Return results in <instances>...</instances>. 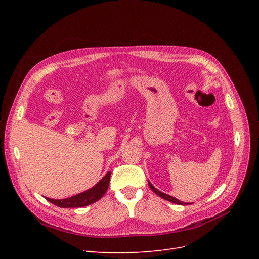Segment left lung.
Here are the masks:
<instances>
[{
	"label": "left lung",
	"mask_w": 259,
	"mask_h": 259,
	"mask_svg": "<svg viewBox=\"0 0 259 259\" xmlns=\"http://www.w3.org/2000/svg\"><path fill=\"white\" fill-rule=\"evenodd\" d=\"M148 184H149V187H150V189L152 190V191L156 194V195H158V196H160L161 198H164V199H166V200H168V201H171V202H173V203H178V205H190L189 202H184V201H181V200H179V199H176L175 197H173V196H171V195H169V194H166V193H162L161 191H159V190H157L150 182H148Z\"/></svg>",
	"instance_id": "left-lung-1"
}]
</instances>
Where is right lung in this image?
Returning a JSON list of instances; mask_svg holds the SVG:
<instances>
[{"label": "right lung", "instance_id": "add662e5", "mask_svg": "<svg viewBox=\"0 0 259 259\" xmlns=\"http://www.w3.org/2000/svg\"><path fill=\"white\" fill-rule=\"evenodd\" d=\"M111 172H108L104 178L93 187L86 190L84 192H80L73 196L67 197V198H49L46 197L48 201H50L53 205H56L61 208H80L86 207L91 203L98 201L101 199L104 194L106 193L107 189L109 187V182H110Z\"/></svg>", "mask_w": 259, "mask_h": 259}]
</instances>
